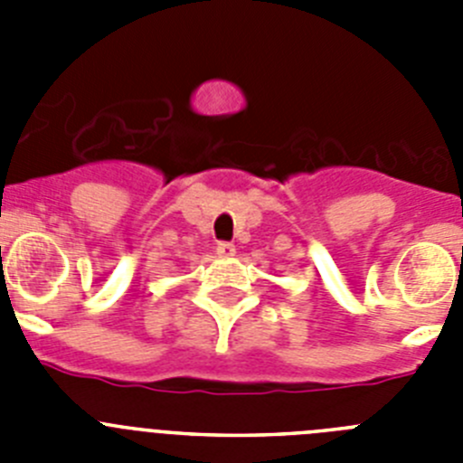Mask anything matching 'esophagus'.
Returning a JSON list of instances; mask_svg holds the SVG:
<instances>
[{
    "mask_svg": "<svg viewBox=\"0 0 463 463\" xmlns=\"http://www.w3.org/2000/svg\"><path fill=\"white\" fill-rule=\"evenodd\" d=\"M215 252H218L220 257H232L236 252L234 243H227V241H220L218 248H215Z\"/></svg>",
    "mask_w": 463,
    "mask_h": 463,
    "instance_id": "esophagus-1",
    "label": "esophagus"
}]
</instances>
